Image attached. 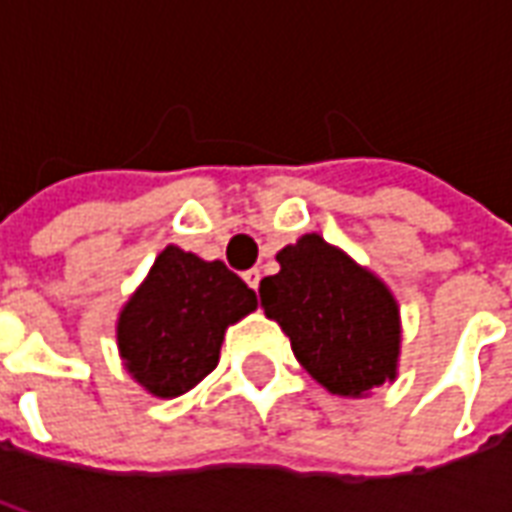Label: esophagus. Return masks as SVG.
Segmentation results:
<instances>
[{
  "mask_svg": "<svg viewBox=\"0 0 512 512\" xmlns=\"http://www.w3.org/2000/svg\"><path fill=\"white\" fill-rule=\"evenodd\" d=\"M260 277H263V274H260L257 268H249V271H246V274H244L246 285H249V288H252V290L260 288Z\"/></svg>",
  "mask_w": 512,
  "mask_h": 512,
  "instance_id": "34e87169",
  "label": "esophagus"
}]
</instances>
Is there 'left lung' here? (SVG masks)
<instances>
[{"label":"left lung","mask_w":512,"mask_h":512,"mask_svg":"<svg viewBox=\"0 0 512 512\" xmlns=\"http://www.w3.org/2000/svg\"><path fill=\"white\" fill-rule=\"evenodd\" d=\"M279 271L260 282L266 318L323 389L367 397L400 365V307L386 282L318 233L277 252Z\"/></svg>","instance_id":"obj_1"}]
</instances>
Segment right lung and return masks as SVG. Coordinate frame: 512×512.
<instances>
[{"label": "right lung", "mask_w": 512, "mask_h": 512, "mask_svg": "<svg viewBox=\"0 0 512 512\" xmlns=\"http://www.w3.org/2000/svg\"><path fill=\"white\" fill-rule=\"evenodd\" d=\"M255 310V290L222 260L169 244L117 315V351L145 392L178 397L219 365L224 332Z\"/></svg>", "instance_id": "add662e5"}]
</instances>
